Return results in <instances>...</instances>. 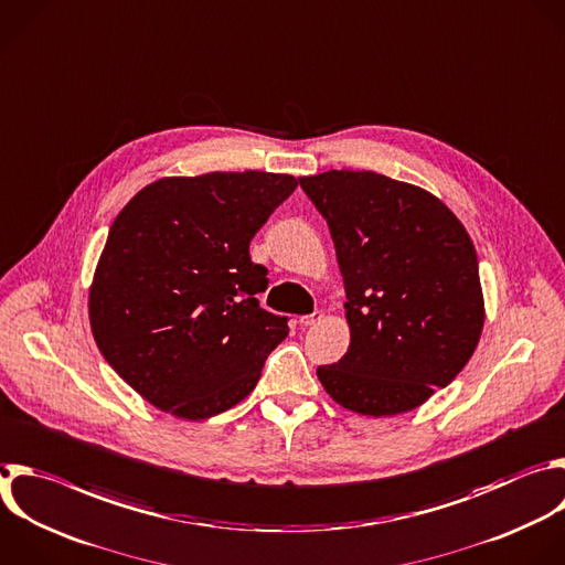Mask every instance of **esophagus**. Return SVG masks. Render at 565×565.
Listing matches in <instances>:
<instances>
[{"label": "esophagus", "instance_id": "esophagus-1", "mask_svg": "<svg viewBox=\"0 0 565 565\" xmlns=\"http://www.w3.org/2000/svg\"><path fill=\"white\" fill-rule=\"evenodd\" d=\"M321 319H323V312H321V310H315V312H310V315L299 317V323H301V326H315V323H319Z\"/></svg>", "mask_w": 565, "mask_h": 565}]
</instances>
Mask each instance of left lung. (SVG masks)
Returning a JSON list of instances; mask_svg holds the SVG:
<instances>
[{
  "label": "left lung",
  "instance_id": "left-lung-1",
  "mask_svg": "<svg viewBox=\"0 0 565 565\" xmlns=\"http://www.w3.org/2000/svg\"><path fill=\"white\" fill-rule=\"evenodd\" d=\"M323 215L345 286L348 352L317 377L367 417L415 411L446 388L483 330L477 253L435 195L370 170L299 177Z\"/></svg>",
  "mask_w": 565,
  "mask_h": 565
}]
</instances>
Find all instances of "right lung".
I'll use <instances>...</instances> for the list:
<instances>
[{
    "mask_svg": "<svg viewBox=\"0 0 565 565\" xmlns=\"http://www.w3.org/2000/svg\"><path fill=\"white\" fill-rule=\"evenodd\" d=\"M297 188L292 174L163 177L121 209L88 315L99 352L148 404L179 419L246 399L288 317L259 308L266 268L250 239Z\"/></svg>",
    "mask_w": 565,
    "mask_h": 565,
    "instance_id": "right-lung-1",
    "label": "right lung"
}]
</instances>
